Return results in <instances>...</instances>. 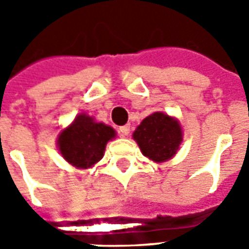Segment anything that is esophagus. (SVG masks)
Wrapping results in <instances>:
<instances>
[{
	"label": "esophagus",
	"mask_w": 249,
	"mask_h": 249,
	"mask_svg": "<svg viewBox=\"0 0 249 249\" xmlns=\"http://www.w3.org/2000/svg\"><path fill=\"white\" fill-rule=\"evenodd\" d=\"M119 132H120V135L123 136V137H125V136L129 135L130 126L129 125H123V126H120L119 128Z\"/></svg>",
	"instance_id": "esophagus-1"
}]
</instances>
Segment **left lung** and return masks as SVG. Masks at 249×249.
Here are the masks:
<instances>
[{
	"mask_svg": "<svg viewBox=\"0 0 249 249\" xmlns=\"http://www.w3.org/2000/svg\"><path fill=\"white\" fill-rule=\"evenodd\" d=\"M181 137L178 121L161 112L145 117L133 133L142 155L156 162L169 160L178 151Z\"/></svg>",
	"mask_w": 249,
	"mask_h": 249,
	"instance_id": "obj_1",
	"label": "left lung"
}]
</instances>
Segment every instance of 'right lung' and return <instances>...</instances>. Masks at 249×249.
Listing matches in <instances>:
<instances>
[{"mask_svg":"<svg viewBox=\"0 0 249 249\" xmlns=\"http://www.w3.org/2000/svg\"><path fill=\"white\" fill-rule=\"evenodd\" d=\"M114 136L116 133L110 126L94 123L87 114H80L69 128L61 132L58 148L71 165L89 168L103 159L107 142Z\"/></svg>","mask_w":249,"mask_h":249,"instance_id":"obj_1","label":"right lung"}]
</instances>
